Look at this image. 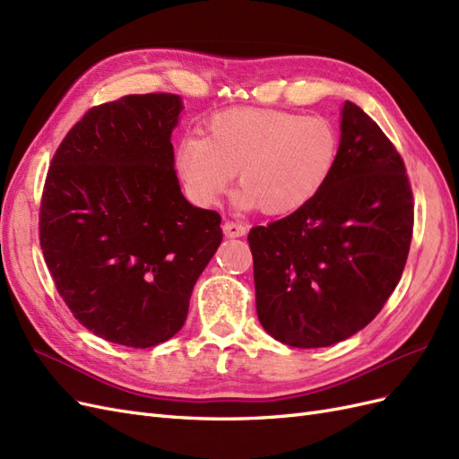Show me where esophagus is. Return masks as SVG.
Masks as SVG:
<instances>
[{"label":"esophagus","instance_id":"34e87169","mask_svg":"<svg viewBox=\"0 0 459 459\" xmlns=\"http://www.w3.org/2000/svg\"><path fill=\"white\" fill-rule=\"evenodd\" d=\"M222 232H225L227 238H238L246 234V225L238 221H225L222 222Z\"/></svg>","mask_w":459,"mask_h":459}]
</instances>
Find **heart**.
Segmentation results:
<instances>
[{"label": "heart", "instance_id": "heart-1", "mask_svg": "<svg viewBox=\"0 0 459 459\" xmlns=\"http://www.w3.org/2000/svg\"><path fill=\"white\" fill-rule=\"evenodd\" d=\"M340 153L325 117L279 109H230L207 125V138L180 142L175 167L188 198L215 205L238 175L240 204L269 217L307 205L331 178Z\"/></svg>", "mask_w": 459, "mask_h": 459}]
</instances>
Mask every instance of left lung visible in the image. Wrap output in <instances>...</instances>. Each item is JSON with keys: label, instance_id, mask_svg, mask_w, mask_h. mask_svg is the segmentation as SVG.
Listing matches in <instances>:
<instances>
[{"label": "left lung", "instance_id": "1", "mask_svg": "<svg viewBox=\"0 0 459 459\" xmlns=\"http://www.w3.org/2000/svg\"><path fill=\"white\" fill-rule=\"evenodd\" d=\"M331 178L307 205L247 234L259 323L282 344L325 348L369 325L408 261L413 194L402 155L346 101Z\"/></svg>", "mask_w": 459, "mask_h": 459}]
</instances>
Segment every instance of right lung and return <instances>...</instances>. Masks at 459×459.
I'll return each instance as SVG.
<instances>
[{"instance_id": "add662e5", "label": "right lung", "mask_w": 459, "mask_h": 459, "mask_svg": "<svg viewBox=\"0 0 459 459\" xmlns=\"http://www.w3.org/2000/svg\"><path fill=\"white\" fill-rule=\"evenodd\" d=\"M165 91L90 108L48 169L40 246L74 319L96 336L152 348L175 336L222 240L221 215L180 192Z\"/></svg>"}]
</instances>
